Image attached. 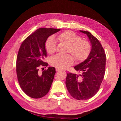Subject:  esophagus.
Instances as JSON below:
<instances>
[{
    "instance_id": "esophagus-1",
    "label": "esophagus",
    "mask_w": 121,
    "mask_h": 121,
    "mask_svg": "<svg viewBox=\"0 0 121 121\" xmlns=\"http://www.w3.org/2000/svg\"><path fill=\"white\" fill-rule=\"evenodd\" d=\"M61 70H60V69H58V68H56V72H59V71H61Z\"/></svg>"
}]
</instances>
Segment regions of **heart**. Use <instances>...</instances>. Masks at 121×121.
Returning a JSON list of instances; mask_svg holds the SVG:
<instances>
[{"mask_svg":"<svg viewBox=\"0 0 121 121\" xmlns=\"http://www.w3.org/2000/svg\"><path fill=\"white\" fill-rule=\"evenodd\" d=\"M58 39L61 43L68 45L67 53L71 54L78 62H82L88 57L91 51L90 43L71 30H65L60 33ZM56 41L53 36L46 40L45 48L47 52L52 54L56 50ZM70 55L66 56L56 55L51 59L50 65L58 69H65L74 63V58Z\"/></svg>","mask_w":121,"mask_h":121,"instance_id":"b5f03b06","label":"heart"}]
</instances>
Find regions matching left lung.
I'll list each match as a JSON object with an SVG mask.
<instances>
[{
	"label": "left lung",
	"instance_id": "1",
	"mask_svg": "<svg viewBox=\"0 0 121 121\" xmlns=\"http://www.w3.org/2000/svg\"><path fill=\"white\" fill-rule=\"evenodd\" d=\"M88 36L91 45V52L85 60L74 68L82 74L67 73L65 84L74 98L85 100L97 94L104 76L106 56L99 41L91 33L80 30Z\"/></svg>",
	"mask_w": 121,
	"mask_h": 121
}]
</instances>
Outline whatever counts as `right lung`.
<instances>
[{
  "label": "right lung",
  "instance_id": "right-lung-1",
  "mask_svg": "<svg viewBox=\"0 0 121 121\" xmlns=\"http://www.w3.org/2000/svg\"><path fill=\"white\" fill-rule=\"evenodd\" d=\"M60 29L40 28L28 36L20 46L17 53L16 71L17 80L22 91L33 98H40L47 94L51 87L55 68L49 67L39 73L41 66H47L43 62L47 56L45 43L50 35Z\"/></svg>",
  "mask_w": 121,
  "mask_h": 121
}]
</instances>
